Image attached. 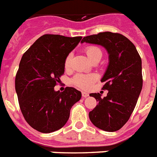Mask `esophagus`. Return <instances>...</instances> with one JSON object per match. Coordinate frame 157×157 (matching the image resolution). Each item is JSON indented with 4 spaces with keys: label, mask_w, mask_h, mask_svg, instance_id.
I'll return each mask as SVG.
<instances>
[{
    "label": "esophagus",
    "mask_w": 157,
    "mask_h": 157,
    "mask_svg": "<svg viewBox=\"0 0 157 157\" xmlns=\"http://www.w3.org/2000/svg\"><path fill=\"white\" fill-rule=\"evenodd\" d=\"M82 97H83V98H86V97L89 96V94L87 93V92H86V91H82Z\"/></svg>",
    "instance_id": "esophagus-1"
}]
</instances>
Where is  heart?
<instances>
[{"instance_id":"heart-1","label":"heart","mask_w":157,"mask_h":157,"mask_svg":"<svg viewBox=\"0 0 157 157\" xmlns=\"http://www.w3.org/2000/svg\"><path fill=\"white\" fill-rule=\"evenodd\" d=\"M86 55L91 61H93L96 59L101 58L102 52L101 50L96 46H87L85 49ZM72 55L69 54L65 60V68L67 69L70 67ZM96 76L93 75H83V74H78L75 75L72 78L73 84L80 89H88L91 84L95 82Z\"/></svg>"}]
</instances>
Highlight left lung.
Returning a JSON list of instances; mask_svg holds the SVG:
<instances>
[{"mask_svg": "<svg viewBox=\"0 0 157 157\" xmlns=\"http://www.w3.org/2000/svg\"><path fill=\"white\" fill-rule=\"evenodd\" d=\"M102 46L109 54V64L101 82L107 96L91 93L98 105L89 118L100 130L113 132L121 129L134 111L143 86L142 61L136 48L124 36L109 31L86 36L81 43Z\"/></svg>", "mask_w": 157, "mask_h": 157, "instance_id": "left-lung-1", "label": "left lung"}]
</instances>
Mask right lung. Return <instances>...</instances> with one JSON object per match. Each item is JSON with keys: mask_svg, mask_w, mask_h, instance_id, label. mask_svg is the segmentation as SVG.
I'll return each mask as SVG.
<instances>
[{"mask_svg": "<svg viewBox=\"0 0 157 157\" xmlns=\"http://www.w3.org/2000/svg\"><path fill=\"white\" fill-rule=\"evenodd\" d=\"M82 36L44 35L22 55L15 78V90L22 113L27 123L41 133L63 127L72 106L82 97L81 91L54 86L65 72V60Z\"/></svg>", "mask_w": 157, "mask_h": 157, "instance_id": "right-lung-1", "label": "right lung"}]
</instances>
